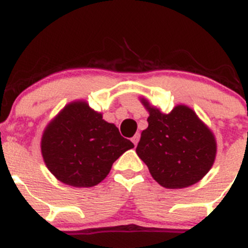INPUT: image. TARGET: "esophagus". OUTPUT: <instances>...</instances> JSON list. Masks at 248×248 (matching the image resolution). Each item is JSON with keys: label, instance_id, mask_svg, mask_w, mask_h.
I'll use <instances>...</instances> for the list:
<instances>
[{"label": "esophagus", "instance_id": "obj_1", "mask_svg": "<svg viewBox=\"0 0 248 248\" xmlns=\"http://www.w3.org/2000/svg\"><path fill=\"white\" fill-rule=\"evenodd\" d=\"M139 138H140V136H139L138 133H137V134H134V136H133V138H132V141H133V144H134V145H137V144H138V141H139Z\"/></svg>", "mask_w": 248, "mask_h": 248}]
</instances>
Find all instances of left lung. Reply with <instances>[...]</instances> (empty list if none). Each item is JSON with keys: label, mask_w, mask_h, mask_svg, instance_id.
I'll return each instance as SVG.
<instances>
[{"label": "left lung", "mask_w": 248, "mask_h": 248, "mask_svg": "<svg viewBox=\"0 0 248 248\" xmlns=\"http://www.w3.org/2000/svg\"><path fill=\"white\" fill-rule=\"evenodd\" d=\"M140 100L149 111V126L136 151L154 179L167 189L186 188L202 179L217 153L211 129L185 105L162 114L146 99Z\"/></svg>", "instance_id": "1"}]
</instances>
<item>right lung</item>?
<instances>
[{
  "mask_svg": "<svg viewBox=\"0 0 248 248\" xmlns=\"http://www.w3.org/2000/svg\"><path fill=\"white\" fill-rule=\"evenodd\" d=\"M133 143L104 121L86 102L66 105L48 124L41 139L46 166L60 182L90 188L99 184L111 166Z\"/></svg>",
  "mask_w": 248,
  "mask_h": 248,
  "instance_id": "right-lung-1",
  "label": "right lung"
}]
</instances>
